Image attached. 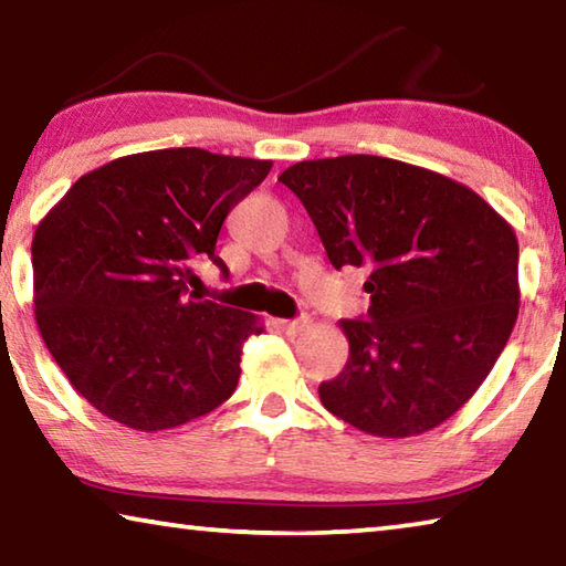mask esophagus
<instances>
[{
    "label": "esophagus",
    "instance_id": "esophagus-1",
    "mask_svg": "<svg viewBox=\"0 0 566 566\" xmlns=\"http://www.w3.org/2000/svg\"><path fill=\"white\" fill-rule=\"evenodd\" d=\"M276 324H280V329H284L286 334H300L306 327L304 319H280Z\"/></svg>",
    "mask_w": 566,
    "mask_h": 566
}]
</instances>
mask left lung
<instances>
[{"mask_svg":"<svg viewBox=\"0 0 566 566\" xmlns=\"http://www.w3.org/2000/svg\"><path fill=\"white\" fill-rule=\"evenodd\" d=\"M329 262L367 266V319H342L349 359L319 399L361 432L424 434L490 375L520 314L512 224L459 181L347 155L282 171Z\"/></svg>","mask_w":566,"mask_h":566,"instance_id":"obj_1","label":"left lung"}]
</instances>
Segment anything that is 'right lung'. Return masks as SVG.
<instances>
[{"instance_id": "obj_1", "label": "right lung", "mask_w": 566, "mask_h": 566, "mask_svg": "<svg viewBox=\"0 0 566 566\" xmlns=\"http://www.w3.org/2000/svg\"><path fill=\"white\" fill-rule=\"evenodd\" d=\"M270 159L179 147L80 177L32 239L34 317L70 385L119 424L165 432L232 397L254 314L187 290Z\"/></svg>"}]
</instances>
